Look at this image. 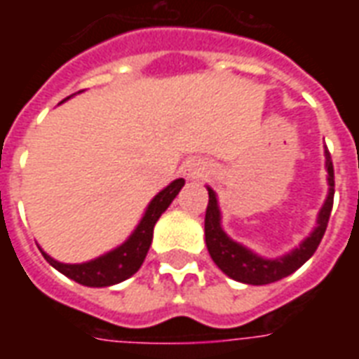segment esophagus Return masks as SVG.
I'll use <instances>...</instances> for the list:
<instances>
[{
	"instance_id": "esophagus-1",
	"label": "esophagus",
	"mask_w": 359,
	"mask_h": 359,
	"mask_svg": "<svg viewBox=\"0 0 359 359\" xmlns=\"http://www.w3.org/2000/svg\"><path fill=\"white\" fill-rule=\"evenodd\" d=\"M205 172H208V167H205L202 161H190V163L184 167V177H187V179H202Z\"/></svg>"
}]
</instances>
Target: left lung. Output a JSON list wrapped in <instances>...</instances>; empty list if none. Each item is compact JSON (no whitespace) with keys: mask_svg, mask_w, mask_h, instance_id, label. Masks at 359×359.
Here are the masks:
<instances>
[{"mask_svg":"<svg viewBox=\"0 0 359 359\" xmlns=\"http://www.w3.org/2000/svg\"><path fill=\"white\" fill-rule=\"evenodd\" d=\"M325 169H327L329 192H327L321 210L317 213L313 231L296 248L278 257L257 256L254 250L246 248L241 242L233 241L223 231V225H221L217 194L213 188L208 187L210 203L205 210V244H208L211 259L215 262V265L225 273L226 277L244 283V285H269V283H275V280L292 275L294 271L300 269L302 265L316 254L317 246L323 238L327 223H329V215H331L332 210V196H334V172H332L331 154L327 149H325Z\"/></svg>","mask_w":359,"mask_h":359,"instance_id":"left-lung-1","label":"left lung"}]
</instances>
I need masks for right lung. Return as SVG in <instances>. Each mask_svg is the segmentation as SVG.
Segmentation results:
<instances>
[{
  "instance_id": "obj_1",
  "label": "right lung",
  "mask_w": 359,
  "mask_h": 359,
  "mask_svg": "<svg viewBox=\"0 0 359 359\" xmlns=\"http://www.w3.org/2000/svg\"><path fill=\"white\" fill-rule=\"evenodd\" d=\"M69 97H73V95H69ZM69 97H65L63 102H67ZM182 187H184V179H177L172 180L171 184H167L161 192H157L151 198V202L148 203V208L138 221L136 229L130 233V236L123 244H118L117 248L109 250L103 256L94 257L90 262H84V264H61L57 259L48 256L40 246L38 248L51 267H55L65 277L76 280L79 285L94 286V288L118 285L128 277H133L134 273L142 267L149 246H151L154 226H156L157 219L161 217V213L171 205V202L177 198Z\"/></svg>"
}]
</instances>
